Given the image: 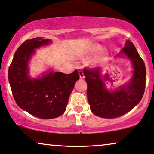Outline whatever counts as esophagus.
I'll return each instance as SVG.
<instances>
[{
  "mask_svg": "<svg viewBox=\"0 0 154 154\" xmlns=\"http://www.w3.org/2000/svg\"><path fill=\"white\" fill-rule=\"evenodd\" d=\"M79 76H80V79H83V78H85L84 73H83V72L82 71H79Z\"/></svg>",
  "mask_w": 154,
  "mask_h": 154,
  "instance_id": "esophagus-1",
  "label": "esophagus"
}]
</instances>
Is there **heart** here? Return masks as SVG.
<instances>
[{
    "label": "heart",
    "instance_id": "b5f03b06",
    "mask_svg": "<svg viewBox=\"0 0 154 154\" xmlns=\"http://www.w3.org/2000/svg\"><path fill=\"white\" fill-rule=\"evenodd\" d=\"M102 50V46L99 44H96L94 45H93L92 48H91L90 52L91 54H97V53L99 52Z\"/></svg>",
    "mask_w": 154,
    "mask_h": 154
}]
</instances>
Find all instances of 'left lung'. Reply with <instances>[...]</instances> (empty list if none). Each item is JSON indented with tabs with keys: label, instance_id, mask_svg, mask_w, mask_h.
Masks as SVG:
<instances>
[{
	"label": "left lung",
	"instance_id": "8db88e82",
	"mask_svg": "<svg viewBox=\"0 0 154 154\" xmlns=\"http://www.w3.org/2000/svg\"><path fill=\"white\" fill-rule=\"evenodd\" d=\"M131 60L134 75L128 84L109 91L105 86L106 78L101 76L98 68H84L87 83V97L91 110L97 116L114 119L124 115L141 101L146 86V67L143 60L129 40L125 41L121 51Z\"/></svg>",
	"mask_w": 154,
	"mask_h": 154
}]
</instances>
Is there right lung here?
Returning a JSON list of instances; mask_svg holds the SVG:
<instances>
[{
	"label": "right lung",
	"instance_id": "obj_1",
	"mask_svg": "<svg viewBox=\"0 0 154 154\" xmlns=\"http://www.w3.org/2000/svg\"><path fill=\"white\" fill-rule=\"evenodd\" d=\"M51 40L35 38L26 41L17 49L8 69V80L17 105L30 114L43 119L61 116L70 95L79 79L77 70L70 74L48 71L38 79L28 75V61L35 48Z\"/></svg>",
	"mask_w": 154,
	"mask_h": 154
}]
</instances>
